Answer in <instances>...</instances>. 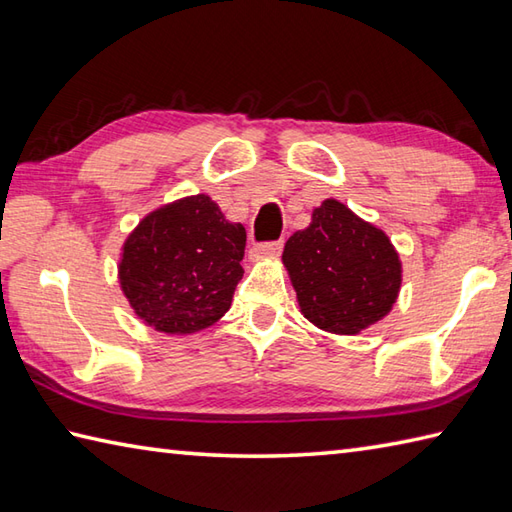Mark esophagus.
I'll return each mask as SVG.
<instances>
[{"mask_svg": "<svg viewBox=\"0 0 512 512\" xmlns=\"http://www.w3.org/2000/svg\"><path fill=\"white\" fill-rule=\"evenodd\" d=\"M281 248H284V242H281V239H277V242H262V244L253 246L250 255L253 257H279Z\"/></svg>", "mask_w": 512, "mask_h": 512, "instance_id": "obj_1", "label": "esophagus"}]
</instances>
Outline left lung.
<instances>
[{
  "label": "left lung",
  "instance_id": "left-lung-1",
  "mask_svg": "<svg viewBox=\"0 0 512 512\" xmlns=\"http://www.w3.org/2000/svg\"><path fill=\"white\" fill-rule=\"evenodd\" d=\"M284 266L303 317L334 334H358L389 314L402 270L389 237L345 204L325 200L292 235Z\"/></svg>",
  "mask_w": 512,
  "mask_h": 512
}]
</instances>
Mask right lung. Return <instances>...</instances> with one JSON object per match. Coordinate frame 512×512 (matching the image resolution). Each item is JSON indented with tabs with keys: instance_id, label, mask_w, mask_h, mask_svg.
<instances>
[{
	"instance_id": "obj_1",
	"label": "right lung",
	"mask_w": 512,
	"mask_h": 512,
	"mask_svg": "<svg viewBox=\"0 0 512 512\" xmlns=\"http://www.w3.org/2000/svg\"><path fill=\"white\" fill-rule=\"evenodd\" d=\"M246 231L209 195H191L149 213L123 246L118 279L129 306L167 334L209 328L231 308L244 275Z\"/></svg>"
}]
</instances>
